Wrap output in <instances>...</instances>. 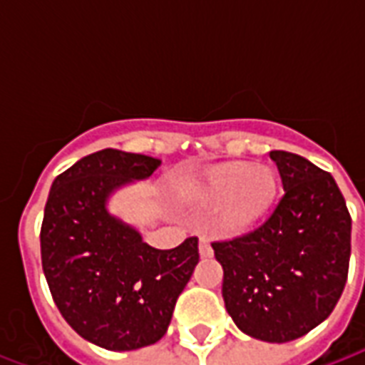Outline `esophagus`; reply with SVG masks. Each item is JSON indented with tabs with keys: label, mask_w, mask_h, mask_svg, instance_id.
Segmentation results:
<instances>
[{
	"label": "esophagus",
	"mask_w": 365,
	"mask_h": 365,
	"mask_svg": "<svg viewBox=\"0 0 365 365\" xmlns=\"http://www.w3.org/2000/svg\"><path fill=\"white\" fill-rule=\"evenodd\" d=\"M199 254L207 258V256H211L213 254V248H211V242H209V238L201 237L199 238Z\"/></svg>",
	"instance_id": "1"
}]
</instances>
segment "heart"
I'll return each mask as SVG.
<instances>
[{
	"instance_id": "heart-1",
	"label": "heart",
	"mask_w": 365,
	"mask_h": 365,
	"mask_svg": "<svg viewBox=\"0 0 365 365\" xmlns=\"http://www.w3.org/2000/svg\"><path fill=\"white\" fill-rule=\"evenodd\" d=\"M205 197L211 205H222V229L240 232L268 213L275 197V175L264 166L229 164L211 175Z\"/></svg>"
}]
</instances>
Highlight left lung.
<instances>
[{
    "instance_id": "obj_1",
    "label": "left lung",
    "mask_w": 365,
    "mask_h": 365,
    "mask_svg": "<svg viewBox=\"0 0 365 365\" xmlns=\"http://www.w3.org/2000/svg\"><path fill=\"white\" fill-rule=\"evenodd\" d=\"M269 158L283 183L274 211L256 229L211 246L238 329L289 342L336 307L348 279L352 217L329 172L293 152L272 150Z\"/></svg>"
}]
</instances>
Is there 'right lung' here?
Here are the masks:
<instances>
[{"label": "right lung", "instance_id": "right-lung-1", "mask_svg": "<svg viewBox=\"0 0 365 365\" xmlns=\"http://www.w3.org/2000/svg\"><path fill=\"white\" fill-rule=\"evenodd\" d=\"M158 166L152 156L105 148L62 172L46 199L41 258L52 299L80 336L107 350L158 342L199 262L197 237L158 250L105 209L115 187Z\"/></svg>", "mask_w": 365, "mask_h": 365}]
</instances>
